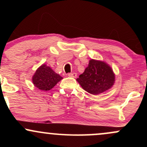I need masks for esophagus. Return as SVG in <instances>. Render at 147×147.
<instances>
[{
    "mask_svg": "<svg viewBox=\"0 0 147 147\" xmlns=\"http://www.w3.org/2000/svg\"><path fill=\"white\" fill-rule=\"evenodd\" d=\"M68 77H77V73L76 72H71V73H68Z\"/></svg>",
    "mask_w": 147,
    "mask_h": 147,
    "instance_id": "34e87169",
    "label": "esophagus"
}]
</instances>
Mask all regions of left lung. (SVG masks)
<instances>
[{
    "mask_svg": "<svg viewBox=\"0 0 147 147\" xmlns=\"http://www.w3.org/2000/svg\"><path fill=\"white\" fill-rule=\"evenodd\" d=\"M81 86L92 95L109 90L115 82V75L109 65L100 61L91 59L83 74L77 79Z\"/></svg>",
    "mask_w": 147,
    "mask_h": 147,
    "instance_id": "left-lung-1",
    "label": "left lung"
}]
</instances>
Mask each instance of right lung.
Masks as SVG:
<instances>
[{
	"mask_svg": "<svg viewBox=\"0 0 147 147\" xmlns=\"http://www.w3.org/2000/svg\"><path fill=\"white\" fill-rule=\"evenodd\" d=\"M62 79L53 70L43 64L36 70L32 77L34 85L41 90L47 91L52 89Z\"/></svg>",
	"mask_w": 147,
	"mask_h": 147,
	"instance_id": "1",
	"label": "right lung"
}]
</instances>
